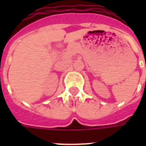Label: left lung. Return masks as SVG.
Listing matches in <instances>:
<instances>
[{
  "label": "left lung",
  "mask_w": 146,
  "mask_h": 146,
  "mask_svg": "<svg viewBox=\"0 0 146 146\" xmlns=\"http://www.w3.org/2000/svg\"><path fill=\"white\" fill-rule=\"evenodd\" d=\"M145 68H146V66H145Z\"/></svg>",
  "instance_id": "8db88e82"
}]
</instances>
